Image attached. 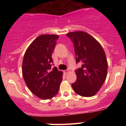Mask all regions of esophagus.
Here are the masks:
<instances>
[{
  "instance_id": "esophagus-1",
  "label": "esophagus",
  "mask_w": 126,
  "mask_h": 126,
  "mask_svg": "<svg viewBox=\"0 0 126 126\" xmlns=\"http://www.w3.org/2000/svg\"><path fill=\"white\" fill-rule=\"evenodd\" d=\"M69 72V69H66V70H64V71H63V72H64V73L65 74H68Z\"/></svg>"
}]
</instances>
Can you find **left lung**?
<instances>
[{
	"mask_svg": "<svg viewBox=\"0 0 126 126\" xmlns=\"http://www.w3.org/2000/svg\"><path fill=\"white\" fill-rule=\"evenodd\" d=\"M66 36L73 43L76 63H82L76 70L77 80L71 85L77 94L91 97L100 90L107 77L108 64L104 49L85 32H69Z\"/></svg>",
	"mask_w": 126,
	"mask_h": 126,
	"instance_id": "left-lung-1",
	"label": "left lung"
}]
</instances>
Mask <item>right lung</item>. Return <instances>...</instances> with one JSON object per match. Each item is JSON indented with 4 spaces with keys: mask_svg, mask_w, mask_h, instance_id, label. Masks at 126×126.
Instances as JSON below:
<instances>
[{
    "mask_svg": "<svg viewBox=\"0 0 126 126\" xmlns=\"http://www.w3.org/2000/svg\"><path fill=\"white\" fill-rule=\"evenodd\" d=\"M59 38L55 35L38 36L27 48L22 62V76L29 90L43 99L54 97L58 92L63 72L52 69V54Z\"/></svg>",
    "mask_w": 126,
    "mask_h": 126,
    "instance_id": "add662e5",
    "label": "right lung"
}]
</instances>
